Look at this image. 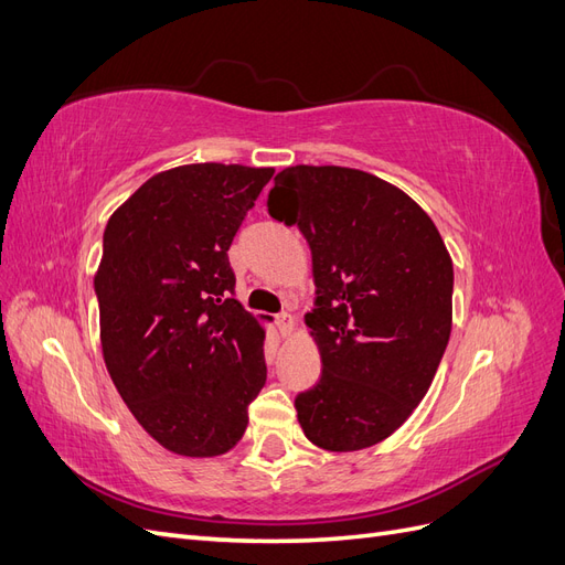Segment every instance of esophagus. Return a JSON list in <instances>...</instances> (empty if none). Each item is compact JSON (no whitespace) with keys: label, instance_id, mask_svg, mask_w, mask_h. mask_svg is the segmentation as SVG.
<instances>
[{"label":"esophagus","instance_id":"obj_1","mask_svg":"<svg viewBox=\"0 0 565 565\" xmlns=\"http://www.w3.org/2000/svg\"><path fill=\"white\" fill-rule=\"evenodd\" d=\"M276 324H278V330H280V334H287L289 330H292V324H295V318H292V313H287V311H282V313H278V316H276Z\"/></svg>","mask_w":565,"mask_h":565}]
</instances>
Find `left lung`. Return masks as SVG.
Masks as SVG:
<instances>
[{
  "mask_svg": "<svg viewBox=\"0 0 565 565\" xmlns=\"http://www.w3.org/2000/svg\"><path fill=\"white\" fill-rule=\"evenodd\" d=\"M268 214L313 256L320 380L295 398L306 438L334 452L391 436L429 391L452 328V262L419 204L361 169L287 167Z\"/></svg>",
  "mask_w": 565,
  "mask_h": 565,
  "instance_id": "left-lung-1",
  "label": "left lung"
}]
</instances>
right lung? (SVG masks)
<instances>
[{
	"instance_id": "obj_1",
	"label": "right lung",
	"mask_w": 565,
	"mask_h": 565,
	"mask_svg": "<svg viewBox=\"0 0 565 565\" xmlns=\"http://www.w3.org/2000/svg\"><path fill=\"white\" fill-rule=\"evenodd\" d=\"M273 169L185 164L148 179L104 233L94 278L119 396L160 446L231 450L266 384L264 330L233 299L228 247Z\"/></svg>"
}]
</instances>
